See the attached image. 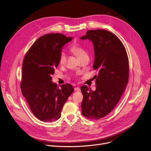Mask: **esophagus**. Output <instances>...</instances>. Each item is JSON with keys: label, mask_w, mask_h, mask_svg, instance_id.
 Returning a JSON list of instances; mask_svg holds the SVG:
<instances>
[{"label": "esophagus", "mask_w": 151, "mask_h": 151, "mask_svg": "<svg viewBox=\"0 0 151 151\" xmlns=\"http://www.w3.org/2000/svg\"><path fill=\"white\" fill-rule=\"evenodd\" d=\"M75 91H81V89L79 88V87H75Z\"/></svg>", "instance_id": "obj_1"}]
</instances>
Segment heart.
I'll return each instance as SVG.
<instances>
[{
	"label": "heart",
	"instance_id": "b5f03b06",
	"mask_svg": "<svg viewBox=\"0 0 151 151\" xmlns=\"http://www.w3.org/2000/svg\"><path fill=\"white\" fill-rule=\"evenodd\" d=\"M71 50L72 52L74 53L79 59H81L83 56L87 55V53L85 52V50L77 44H75L71 47ZM66 59H67L66 53L63 51L62 52L59 56V63L62 65H65L66 63Z\"/></svg>",
	"mask_w": 151,
	"mask_h": 151
}]
</instances>
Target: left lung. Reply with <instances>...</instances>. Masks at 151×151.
<instances>
[{"mask_svg":"<svg viewBox=\"0 0 151 151\" xmlns=\"http://www.w3.org/2000/svg\"><path fill=\"white\" fill-rule=\"evenodd\" d=\"M81 40L92 41L95 54L93 65L98 70L94 91L86 85L81 87L83 94L82 114L90 119H99L116 106L128 83L129 60L126 50L119 38L104 29L88 30Z\"/></svg>","mask_w":151,"mask_h":151,"instance_id":"1","label":"left lung"}]
</instances>
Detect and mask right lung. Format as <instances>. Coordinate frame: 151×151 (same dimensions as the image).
Segmentation results:
<instances>
[{
  "label": "right lung",
  "instance_id": "obj_1",
  "mask_svg": "<svg viewBox=\"0 0 151 151\" xmlns=\"http://www.w3.org/2000/svg\"><path fill=\"white\" fill-rule=\"evenodd\" d=\"M72 39L59 33L45 34L37 40L24 58L22 93L32 113L42 122L58 120L65 103L74 91L69 83L61 85L59 88L52 81L51 76L59 64L63 45Z\"/></svg>",
  "mask_w": 151,
  "mask_h": 151
}]
</instances>
